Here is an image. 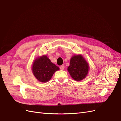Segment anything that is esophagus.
Returning <instances> with one entry per match:
<instances>
[{
    "mask_svg": "<svg viewBox=\"0 0 121 121\" xmlns=\"http://www.w3.org/2000/svg\"><path fill=\"white\" fill-rule=\"evenodd\" d=\"M60 69L61 70H63L64 69V66L63 65H61L60 66Z\"/></svg>",
    "mask_w": 121,
    "mask_h": 121,
    "instance_id": "esophagus-1",
    "label": "esophagus"
}]
</instances>
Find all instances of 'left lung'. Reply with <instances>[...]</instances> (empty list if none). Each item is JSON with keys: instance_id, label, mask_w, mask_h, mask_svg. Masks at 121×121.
I'll return each instance as SVG.
<instances>
[{"instance_id": "left-lung-1", "label": "left lung", "mask_w": 121, "mask_h": 121, "mask_svg": "<svg viewBox=\"0 0 121 121\" xmlns=\"http://www.w3.org/2000/svg\"><path fill=\"white\" fill-rule=\"evenodd\" d=\"M67 70L74 80L79 81L87 76L89 65L82 55H75L70 59V64Z\"/></svg>"}]
</instances>
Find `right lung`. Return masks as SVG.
I'll use <instances>...</instances> for the list:
<instances>
[{
    "instance_id": "add662e5",
    "label": "right lung",
    "mask_w": 121,
    "mask_h": 121,
    "mask_svg": "<svg viewBox=\"0 0 121 121\" xmlns=\"http://www.w3.org/2000/svg\"><path fill=\"white\" fill-rule=\"evenodd\" d=\"M59 69V68L52 63L46 55L37 58L32 66L33 75L41 82L48 81L55 72Z\"/></svg>"
}]
</instances>
